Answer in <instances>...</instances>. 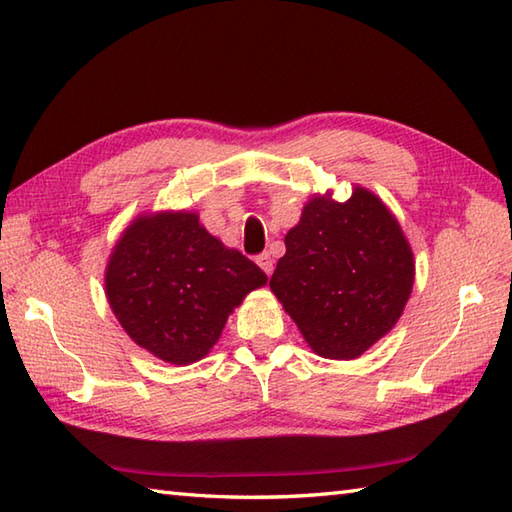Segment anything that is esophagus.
<instances>
[{"label":"esophagus","mask_w":512,"mask_h":512,"mask_svg":"<svg viewBox=\"0 0 512 512\" xmlns=\"http://www.w3.org/2000/svg\"><path fill=\"white\" fill-rule=\"evenodd\" d=\"M256 263H258V267L265 271L267 276H271V271H274V258H271L267 252L265 254H260L258 258H256Z\"/></svg>","instance_id":"esophagus-1"}]
</instances>
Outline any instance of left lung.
Wrapping results in <instances>:
<instances>
[{
	"mask_svg": "<svg viewBox=\"0 0 512 512\" xmlns=\"http://www.w3.org/2000/svg\"><path fill=\"white\" fill-rule=\"evenodd\" d=\"M269 287L324 359H357L399 322L414 287V254L399 221L368 188L313 195L285 236Z\"/></svg>",
	"mask_w": 512,
	"mask_h": 512,
	"instance_id": "obj_1",
	"label": "left lung"
}]
</instances>
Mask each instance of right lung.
I'll list each match as a JSON object with an SVG mask.
<instances>
[{"mask_svg": "<svg viewBox=\"0 0 512 512\" xmlns=\"http://www.w3.org/2000/svg\"><path fill=\"white\" fill-rule=\"evenodd\" d=\"M265 271L225 247L190 210L144 212L111 249L105 295L135 344L173 366L203 359Z\"/></svg>", "mask_w": 512, "mask_h": 512, "instance_id": "1", "label": "right lung"}]
</instances>
